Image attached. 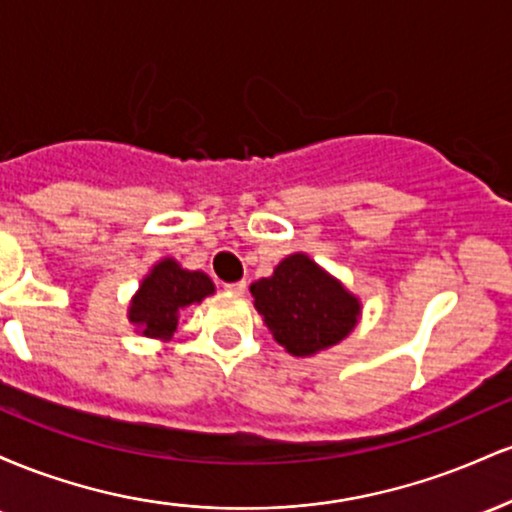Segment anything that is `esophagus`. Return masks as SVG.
Wrapping results in <instances>:
<instances>
[{
    "label": "esophagus",
    "mask_w": 512,
    "mask_h": 512,
    "mask_svg": "<svg viewBox=\"0 0 512 512\" xmlns=\"http://www.w3.org/2000/svg\"><path fill=\"white\" fill-rule=\"evenodd\" d=\"M223 289L231 291V293H238L240 296V293H245V289H248V284H245V281H231V284H226Z\"/></svg>",
    "instance_id": "34e87169"
}]
</instances>
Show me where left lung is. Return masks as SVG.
<instances>
[{"label":"left lung","instance_id":"1","mask_svg":"<svg viewBox=\"0 0 512 512\" xmlns=\"http://www.w3.org/2000/svg\"><path fill=\"white\" fill-rule=\"evenodd\" d=\"M250 293L274 342L298 358L344 342L361 320L356 293L305 252L284 257L272 276L250 284Z\"/></svg>","mask_w":512,"mask_h":512}]
</instances>
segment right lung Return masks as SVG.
Masks as SVG:
<instances>
[{"instance_id": "obj_1", "label": "right lung", "mask_w": 512, "mask_h": 512, "mask_svg": "<svg viewBox=\"0 0 512 512\" xmlns=\"http://www.w3.org/2000/svg\"><path fill=\"white\" fill-rule=\"evenodd\" d=\"M214 281L204 272L185 269L173 257H163L144 276L127 308L129 322L142 337L168 342L178 330L180 313L214 293Z\"/></svg>"}]
</instances>
